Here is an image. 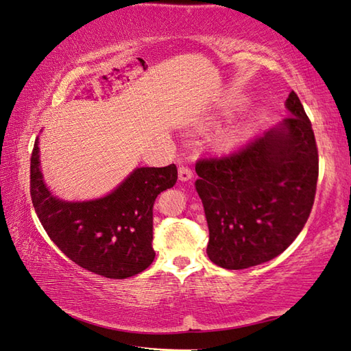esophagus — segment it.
<instances>
[{"instance_id": "34e87169", "label": "esophagus", "mask_w": 351, "mask_h": 351, "mask_svg": "<svg viewBox=\"0 0 351 351\" xmlns=\"http://www.w3.org/2000/svg\"><path fill=\"white\" fill-rule=\"evenodd\" d=\"M178 176H180V181H189L193 176V170L189 166H184L182 164V166L178 169Z\"/></svg>"}]
</instances>
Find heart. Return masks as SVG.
<instances>
[{"label": "heart", "instance_id": "b5f03b06", "mask_svg": "<svg viewBox=\"0 0 351 351\" xmlns=\"http://www.w3.org/2000/svg\"><path fill=\"white\" fill-rule=\"evenodd\" d=\"M221 140H223V143L232 145V143H235V141L238 140V136H237V134H234V132H230V134H226V136L223 137Z\"/></svg>", "mask_w": 351, "mask_h": 351}]
</instances>
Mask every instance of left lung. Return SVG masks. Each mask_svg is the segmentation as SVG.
I'll list each match as a JSON object with an SVG mask.
<instances>
[{
	"instance_id": "1",
	"label": "left lung",
	"mask_w": 351,
	"mask_h": 351,
	"mask_svg": "<svg viewBox=\"0 0 351 351\" xmlns=\"http://www.w3.org/2000/svg\"><path fill=\"white\" fill-rule=\"evenodd\" d=\"M279 126L229 154L196 162L195 187L210 229L214 264L243 270L267 263L302 232L314 205L318 149L308 114L293 90Z\"/></svg>"
}]
</instances>
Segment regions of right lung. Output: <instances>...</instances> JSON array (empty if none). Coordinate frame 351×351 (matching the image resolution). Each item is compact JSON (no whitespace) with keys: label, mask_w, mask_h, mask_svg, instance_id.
<instances>
[{"label":"right lung","mask_w":351,"mask_h":351,"mask_svg":"<svg viewBox=\"0 0 351 351\" xmlns=\"http://www.w3.org/2000/svg\"><path fill=\"white\" fill-rule=\"evenodd\" d=\"M39 141L29 158V195L48 237L66 256L108 279H126L152 264L154 204L178 180L175 164L140 167L108 196L63 202L51 195L39 169Z\"/></svg>","instance_id":"1"}]
</instances>
